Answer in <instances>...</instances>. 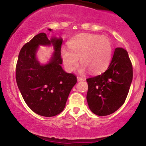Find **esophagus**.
Segmentation results:
<instances>
[{
    "instance_id": "esophagus-1",
    "label": "esophagus",
    "mask_w": 146,
    "mask_h": 146,
    "mask_svg": "<svg viewBox=\"0 0 146 146\" xmlns=\"http://www.w3.org/2000/svg\"><path fill=\"white\" fill-rule=\"evenodd\" d=\"M77 79H78V81L84 80V78H83L82 77H81V76H78V77H77Z\"/></svg>"
}]
</instances>
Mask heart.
Listing matches in <instances>:
<instances>
[{
    "instance_id": "heart-1",
    "label": "heart",
    "mask_w": 146,
    "mask_h": 146,
    "mask_svg": "<svg viewBox=\"0 0 146 146\" xmlns=\"http://www.w3.org/2000/svg\"><path fill=\"white\" fill-rule=\"evenodd\" d=\"M69 49H61V58L66 69L72 71L80 58L82 70L88 68L90 72L98 74L108 66L111 58L112 45L108 38L92 34H80L68 42Z\"/></svg>"
}]
</instances>
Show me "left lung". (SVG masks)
I'll return each mask as SVG.
<instances>
[{"label":"left lung","instance_id":"8db88e82","mask_svg":"<svg viewBox=\"0 0 146 146\" xmlns=\"http://www.w3.org/2000/svg\"><path fill=\"white\" fill-rule=\"evenodd\" d=\"M132 78L133 68L128 53L122 48H116L106 70L86 79V99L91 111L104 116L117 110L125 102Z\"/></svg>","mask_w":146,"mask_h":146}]
</instances>
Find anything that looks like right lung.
<instances>
[{
    "label": "right lung",
    "instance_id": "obj_1",
    "mask_svg": "<svg viewBox=\"0 0 146 146\" xmlns=\"http://www.w3.org/2000/svg\"><path fill=\"white\" fill-rule=\"evenodd\" d=\"M51 43L55 48L53 56L48 64L40 65L35 58L38 45ZM62 44V38L49 40L45 33H40L23 46L18 58V87L28 106L42 116H55L61 113L72 88L77 82L76 76L66 73L61 66Z\"/></svg>",
    "mask_w": 146,
    "mask_h": 146
}]
</instances>
